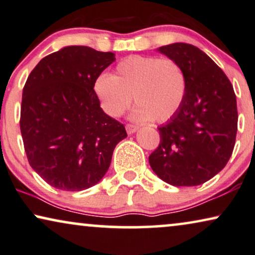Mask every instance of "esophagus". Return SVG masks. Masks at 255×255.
Segmentation results:
<instances>
[{
	"label": "esophagus",
	"instance_id": "esophagus-1",
	"mask_svg": "<svg viewBox=\"0 0 255 255\" xmlns=\"http://www.w3.org/2000/svg\"><path fill=\"white\" fill-rule=\"evenodd\" d=\"M137 129H138L137 126H135V125H130V124L126 125V130H127V133H128V134H133V133H135V131H136Z\"/></svg>",
	"mask_w": 255,
	"mask_h": 255
}]
</instances>
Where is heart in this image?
<instances>
[{"instance_id":"b5f03b06","label":"heart","mask_w":255,"mask_h":255,"mask_svg":"<svg viewBox=\"0 0 255 255\" xmlns=\"http://www.w3.org/2000/svg\"><path fill=\"white\" fill-rule=\"evenodd\" d=\"M94 92L101 107L119 118L130 106H137L131 118L165 122L181 108L186 93V77L174 59L155 56H129L115 66L113 76L103 73L94 81Z\"/></svg>"}]
</instances>
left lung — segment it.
I'll return each instance as SVG.
<instances>
[{"label": "left lung", "mask_w": 255, "mask_h": 255, "mask_svg": "<svg viewBox=\"0 0 255 255\" xmlns=\"http://www.w3.org/2000/svg\"><path fill=\"white\" fill-rule=\"evenodd\" d=\"M158 51L182 66L186 93L177 113L158 127L161 140L149 163L171 185L203 184L232 155L238 129L233 86L208 54L191 44H169Z\"/></svg>", "instance_id": "8db88e82"}]
</instances>
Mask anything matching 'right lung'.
I'll list each match as a JSON object with an SVG mask.
<instances>
[{"instance_id":"1","label":"right lung","mask_w":255,"mask_h":255,"mask_svg":"<svg viewBox=\"0 0 255 255\" xmlns=\"http://www.w3.org/2000/svg\"><path fill=\"white\" fill-rule=\"evenodd\" d=\"M112 52L66 46L44 57L23 88L19 127L31 168L53 188L81 191L110 168L125 126L101 110L94 81Z\"/></svg>"}]
</instances>
